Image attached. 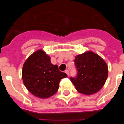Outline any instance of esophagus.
<instances>
[{
    "label": "esophagus",
    "instance_id": "esophagus-1",
    "mask_svg": "<svg viewBox=\"0 0 124 124\" xmlns=\"http://www.w3.org/2000/svg\"><path fill=\"white\" fill-rule=\"evenodd\" d=\"M65 73H66V74H67V75L68 76H69V71L68 70H65Z\"/></svg>",
    "mask_w": 124,
    "mask_h": 124
}]
</instances>
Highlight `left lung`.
<instances>
[{"mask_svg":"<svg viewBox=\"0 0 124 124\" xmlns=\"http://www.w3.org/2000/svg\"><path fill=\"white\" fill-rule=\"evenodd\" d=\"M78 74L70 78L76 89L84 95H91L104 86L108 76L105 61L96 53L87 51L75 57Z\"/></svg>","mask_w":124,"mask_h":124,"instance_id":"1","label":"left lung"}]
</instances>
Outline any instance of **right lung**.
<instances>
[{
	"label": "right lung",
	"mask_w": 124,
	"mask_h": 124,
	"mask_svg": "<svg viewBox=\"0 0 124 124\" xmlns=\"http://www.w3.org/2000/svg\"><path fill=\"white\" fill-rule=\"evenodd\" d=\"M51 58L43 50H38L28 57L23 66L22 77L25 87L33 95L41 99L56 93L61 79L67 77L51 63Z\"/></svg>",
	"instance_id": "obj_1"
}]
</instances>
